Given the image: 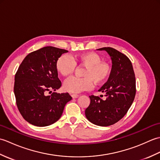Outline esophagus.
I'll use <instances>...</instances> for the list:
<instances>
[{
    "mask_svg": "<svg viewBox=\"0 0 160 160\" xmlns=\"http://www.w3.org/2000/svg\"><path fill=\"white\" fill-rule=\"evenodd\" d=\"M71 97H72L73 99H75V98H77L79 97V96H78V95H77V94H72V95H71Z\"/></svg>",
    "mask_w": 160,
    "mask_h": 160,
    "instance_id": "obj_1",
    "label": "esophagus"
}]
</instances>
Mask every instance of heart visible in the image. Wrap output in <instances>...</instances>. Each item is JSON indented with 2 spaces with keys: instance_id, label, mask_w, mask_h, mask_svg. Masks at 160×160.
Returning <instances> with one entry per match:
<instances>
[{
  "instance_id": "obj_1",
  "label": "heart",
  "mask_w": 160,
  "mask_h": 160,
  "mask_svg": "<svg viewBox=\"0 0 160 160\" xmlns=\"http://www.w3.org/2000/svg\"><path fill=\"white\" fill-rule=\"evenodd\" d=\"M100 57L93 52L80 53L74 61L68 55L61 56L56 62V69L62 76L68 77L73 73L76 63L86 67L82 73L84 78L72 77L64 83V90L72 93H78L93 88V82L96 84L104 82L108 78L111 68L105 62H102Z\"/></svg>"
}]
</instances>
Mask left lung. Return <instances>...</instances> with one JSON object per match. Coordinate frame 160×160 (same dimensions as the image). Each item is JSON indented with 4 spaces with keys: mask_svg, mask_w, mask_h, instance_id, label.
<instances>
[{
    "mask_svg": "<svg viewBox=\"0 0 160 160\" xmlns=\"http://www.w3.org/2000/svg\"><path fill=\"white\" fill-rule=\"evenodd\" d=\"M98 50L106 51L112 61L109 78L98 90L106 93L107 99L89 96L91 102L85 115L91 123L108 127L120 120L131 107L136 93L135 77L131 60L124 54L111 47Z\"/></svg>",
    "mask_w": 160,
    "mask_h": 160,
    "instance_id": "left-lung-1",
    "label": "left lung"
}]
</instances>
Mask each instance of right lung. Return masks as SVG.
<instances>
[{
    "mask_svg": "<svg viewBox=\"0 0 160 160\" xmlns=\"http://www.w3.org/2000/svg\"><path fill=\"white\" fill-rule=\"evenodd\" d=\"M67 50L45 47L29 53L20 64L15 75L14 95L16 104L25 120L37 127L55 123L64 108L72 98L68 93H52L61 87L58 77L56 62Z\"/></svg>",
    "mask_w": 160,
    "mask_h": 160,
    "instance_id": "obj_1",
    "label": "right lung"
}]
</instances>
